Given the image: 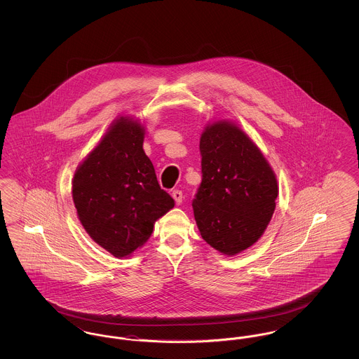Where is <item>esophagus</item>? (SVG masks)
Masks as SVG:
<instances>
[{"label": "esophagus", "mask_w": 359, "mask_h": 359, "mask_svg": "<svg viewBox=\"0 0 359 359\" xmlns=\"http://www.w3.org/2000/svg\"><path fill=\"white\" fill-rule=\"evenodd\" d=\"M171 195L176 205H179L180 203H182V202H183V192H182L180 189H173V191H172Z\"/></svg>", "instance_id": "obj_1"}]
</instances>
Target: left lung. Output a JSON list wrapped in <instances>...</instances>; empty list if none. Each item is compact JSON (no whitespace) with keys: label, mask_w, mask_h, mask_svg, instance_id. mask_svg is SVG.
<instances>
[{"label":"left lung","mask_w":359,"mask_h":359,"mask_svg":"<svg viewBox=\"0 0 359 359\" xmlns=\"http://www.w3.org/2000/svg\"><path fill=\"white\" fill-rule=\"evenodd\" d=\"M199 148L203 179L192 202L198 229L219 253L238 255L272 219L276 175L253 140L230 121L207 123Z\"/></svg>","instance_id":"8db88e82"}]
</instances>
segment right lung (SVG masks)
Instances as JSON below:
<instances>
[{"instance_id": "add662e5", "label": "right lung", "mask_w": 359, "mask_h": 359, "mask_svg": "<svg viewBox=\"0 0 359 359\" xmlns=\"http://www.w3.org/2000/svg\"><path fill=\"white\" fill-rule=\"evenodd\" d=\"M144 137L140 121L118 117L72 179L74 205L87 234L118 258L141 248L154 222L175 205L158 186Z\"/></svg>"}]
</instances>
